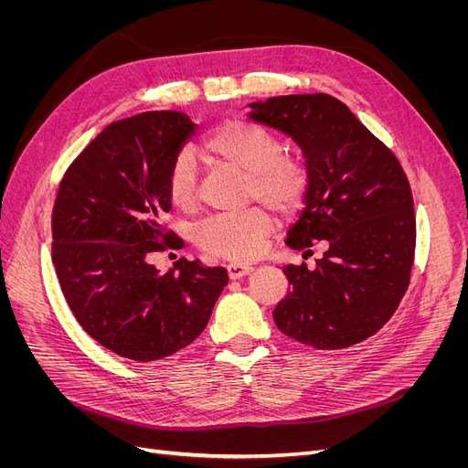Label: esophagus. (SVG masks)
<instances>
[{
  "label": "esophagus",
  "instance_id": "esophagus-1",
  "mask_svg": "<svg viewBox=\"0 0 468 468\" xmlns=\"http://www.w3.org/2000/svg\"><path fill=\"white\" fill-rule=\"evenodd\" d=\"M226 271H229L230 279H239V277L250 275L253 271V267L246 265V263H230L229 267H226Z\"/></svg>",
  "mask_w": 468,
  "mask_h": 468
}]
</instances>
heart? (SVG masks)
Masks as SVG:
<instances>
[{
	"mask_svg": "<svg viewBox=\"0 0 468 468\" xmlns=\"http://www.w3.org/2000/svg\"><path fill=\"white\" fill-rule=\"evenodd\" d=\"M203 148L210 160L248 176L251 199H260L279 215H292L303 207L310 189V167L301 155L287 154L282 140L265 126L248 121L222 122L205 138ZM167 195L181 210L199 201V174L187 150L179 152L169 167ZM271 230L269 212L253 207L239 215L207 218L197 229L195 242L212 256L246 261L258 256Z\"/></svg>",
	"mask_w": 468,
	"mask_h": 468,
	"instance_id": "heart-1",
	"label": "heart"
}]
</instances>
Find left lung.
Instances as JSON below:
<instances>
[{"label":"left lung","mask_w":468,"mask_h":468,"mask_svg":"<svg viewBox=\"0 0 468 468\" xmlns=\"http://www.w3.org/2000/svg\"><path fill=\"white\" fill-rule=\"evenodd\" d=\"M248 117L291 136L310 167L304 210L287 234L292 250H325L316 267L285 265L291 291L277 328L316 349H344L377 334L410 285L416 215L396 155L325 93L281 95L248 105Z\"/></svg>","instance_id":"1"}]
</instances>
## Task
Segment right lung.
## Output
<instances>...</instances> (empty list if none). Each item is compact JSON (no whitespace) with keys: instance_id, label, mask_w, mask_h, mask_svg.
<instances>
[{"instance_id":"obj_1","label":"right lung","mask_w":468,"mask_h":468,"mask_svg":"<svg viewBox=\"0 0 468 468\" xmlns=\"http://www.w3.org/2000/svg\"><path fill=\"white\" fill-rule=\"evenodd\" d=\"M197 124L150 111L111 122L68 167L52 210V263L66 303L95 342L133 361L193 344L229 282L224 267L181 258L160 273L150 253L172 248L162 217L167 174Z\"/></svg>"}]
</instances>
